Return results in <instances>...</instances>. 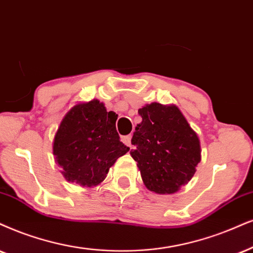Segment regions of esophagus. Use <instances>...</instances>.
I'll use <instances>...</instances> for the list:
<instances>
[{
    "label": "esophagus",
    "mask_w": 253,
    "mask_h": 253,
    "mask_svg": "<svg viewBox=\"0 0 253 253\" xmlns=\"http://www.w3.org/2000/svg\"><path fill=\"white\" fill-rule=\"evenodd\" d=\"M130 139H132V135L121 136V141H123L126 146H130Z\"/></svg>",
    "instance_id": "34e87169"
}]
</instances>
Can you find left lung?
Returning <instances> with one entry per match:
<instances>
[{"label": "left lung", "mask_w": 253, "mask_h": 253, "mask_svg": "<svg viewBox=\"0 0 253 253\" xmlns=\"http://www.w3.org/2000/svg\"><path fill=\"white\" fill-rule=\"evenodd\" d=\"M132 137L130 155L146 188L155 194H175L193 178L201 162L197 134L176 105L147 104Z\"/></svg>", "instance_id": "left-lung-1"}]
</instances>
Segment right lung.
Wrapping results in <instances>:
<instances>
[{
  "label": "right lung",
  "instance_id": "right-lung-1",
  "mask_svg": "<svg viewBox=\"0 0 253 253\" xmlns=\"http://www.w3.org/2000/svg\"><path fill=\"white\" fill-rule=\"evenodd\" d=\"M118 116L98 99L79 103L63 118L52 152L65 180L92 188L106 178L110 168L129 148L117 132Z\"/></svg>",
  "mask_w": 253,
  "mask_h": 253
}]
</instances>
